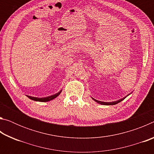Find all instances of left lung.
Masks as SVG:
<instances>
[{
  "mask_svg": "<svg viewBox=\"0 0 154 154\" xmlns=\"http://www.w3.org/2000/svg\"><path fill=\"white\" fill-rule=\"evenodd\" d=\"M126 97H124V98H122V99H119V100H117V101H114V102H111V103H105V102H101V101H99V100H95V99H94V100L96 102H97L98 103H99V104H101V105H116V104H118V103H119V102H121L122 100H123L124 99L126 98Z\"/></svg>",
  "mask_w": 154,
  "mask_h": 154,
  "instance_id": "obj_1",
  "label": "left lung"
}]
</instances>
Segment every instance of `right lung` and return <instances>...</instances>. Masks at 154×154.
<instances>
[{"label":"right lung","instance_id":"right-lung-1","mask_svg":"<svg viewBox=\"0 0 154 154\" xmlns=\"http://www.w3.org/2000/svg\"><path fill=\"white\" fill-rule=\"evenodd\" d=\"M60 92H61V91L60 92H59L58 93L49 96H48V97H45V98H36V97H32V96H27L30 99H32V100H35V101H40V102H48V101L51 100H53L54 98H56L57 96H58L60 94Z\"/></svg>","mask_w":154,"mask_h":154}]
</instances>
